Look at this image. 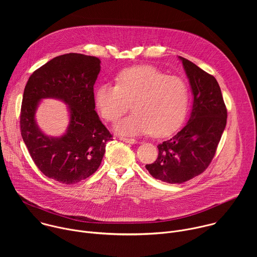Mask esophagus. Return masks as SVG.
<instances>
[{"instance_id": "esophagus-1", "label": "esophagus", "mask_w": 257, "mask_h": 257, "mask_svg": "<svg viewBox=\"0 0 257 257\" xmlns=\"http://www.w3.org/2000/svg\"><path fill=\"white\" fill-rule=\"evenodd\" d=\"M122 141L126 142V143H129V144H135L137 141L135 139H132V138H120Z\"/></svg>"}]
</instances>
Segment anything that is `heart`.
Here are the masks:
<instances>
[{"label":"heart","mask_w":257,"mask_h":257,"mask_svg":"<svg viewBox=\"0 0 257 257\" xmlns=\"http://www.w3.org/2000/svg\"><path fill=\"white\" fill-rule=\"evenodd\" d=\"M94 103L100 116L116 122L132 107L115 130L124 135L152 133L164 137L174 133L185 119L189 89L177 76H167L153 66H136L119 73L116 85L102 83L94 92Z\"/></svg>","instance_id":"b5f03b06"}]
</instances>
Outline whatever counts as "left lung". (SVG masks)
<instances>
[{"mask_svg": "<svg viewBox=\"0 0 257 257\" xmlns=\"http://www.w3.org/2000/svg\"><path fill=\"white\" fill-rule=\"evenodd\" d=\"M189 79L193 105L189 121L158 145L159 157L145 168L170 184H181L203 173L212 161L227 124V107L216 79L191 61L179 57Z\"/></svg>", "mask_w": 257, "mask_h": 257, "instance_id": "1", "label": "left lung"}]
</instances>
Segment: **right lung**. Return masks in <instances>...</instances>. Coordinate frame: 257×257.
Segmentation results:
<instances>
[{
	"mask_svg": "<svg viewBox=\"0 0 257 257\" xmlns=\"http://www.w3.org/2000/svg\"><path fill=\"white\" fill-rule=\"evenodd\" d=\"M99 71L96 57L65 54L35 70L24 88L20 113L23 141L40 171L63 184H76L91 176L113 137L94 109L93 85ZM44 98L68 104L69 125L60 138L46 136L36 124V108Z\"/></svg>",
	"mask_w": 257,
	"mask_h": 257,
	"instance_id": "add662e5",
	"label": "right lung"
}]
</instances>
